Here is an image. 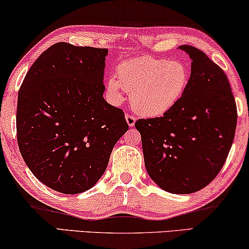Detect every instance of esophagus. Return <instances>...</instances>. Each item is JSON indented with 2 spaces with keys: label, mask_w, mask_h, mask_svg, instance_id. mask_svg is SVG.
I'll return each mask as SVG.
<instances>
[{
  "label": "esophagus",
  "mask_w": 249,
  "mask_h": 249,
  "mask_svg": "<svg viewBox=\"0 0 249 249\" xmlns=\"http://www.w3.org/2000/svg\"><path fill=\"white\" fill-rule=\"evenodd\" d=\"M125 120H126V123H127L129 127H133V126H134V124H135V122H136V118L133 117L132 115H128V114L125 115Z\"/></svg>",
  "instance_id": "obj_1"
}]
</instances>
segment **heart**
I'll return each instance as SVG.
<instances>
[{
	"instance_id": "1",
	"label": "heart",
	"mask_w": 249,
	"mask_h": 249,
	"mask_svg": "<svg viewBox=\"0 0 249 249\" xmlns=\"http://www.w3.org/2000/svg\"><path fill=\"white\" fill-rule=\"evenodd\" d=\"M116 76L107 81L111 100L121 103L123 91H127L136 113L145 117H159L170 111L183 98L190 83V70L184 62L153 56L120 63Z\"/></svg>"
}]
</instances>
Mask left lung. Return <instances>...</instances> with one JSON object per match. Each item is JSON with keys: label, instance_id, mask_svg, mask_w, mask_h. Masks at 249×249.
Segmentation results:
<instances>
[{"label": "left lung", "instance_id": "8db88e82", "mask_svg": "<svg viewBox=\"0 0 249 249\" xmlns=\"http://www.w3.org/2000/svg\"><path fill=\"white\" fill-rule=\"evenodd\" d=\"M192 59L183 98L162 117L139 120L149 176L163 191L191 194L216 177L228 157L237 125V107L228 79L204 52L178 47Z\"/></svg>", "mask_w": 249, "mask_h": 249}]
</instances>
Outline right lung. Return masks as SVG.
Listing matches in <instances>:
<instances>
[{
	"label": "right lung",
	"instance_id": "1",
	"mask_svg": "<svg viewBox=\"0 0 249 249\" xmlns=\"http://www.w3.org/2000/svg\"><path fill=\"white\" fill-rule=\"evenodd\" d=\"M107 48L57 43L38 57L18 93L17 138L37 179L63 194L96 185L128 129L104 98Z\"/></svg>",
	"mask_w": 249,
	"mask_h": 249
}]
</instances>
